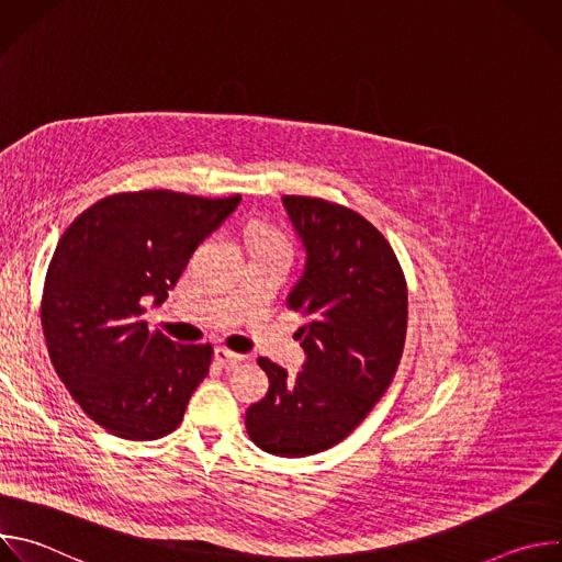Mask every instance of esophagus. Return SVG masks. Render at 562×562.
Masks as SVG:
<instances>
[{
	"mask_svg": "<svg viewBox=\"0 0 562 562\" xmlns=\"http://www.w3.org/2000/svg\"><path fill=\"white\" fill-rule=\"evenodd\" d=\"M215 360H217L222 367H233V364H237V362H243L245 356H239V353H235V351H231V349H226V347H220V349H215Z\"/></svg>",
	"mask_w": 562,
	"mask_h": 562,
	"instance_id": "esophagus-1",
	"label": "esophagus"
}]
</instances>
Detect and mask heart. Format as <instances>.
Masks as SVG:
<instances>
[{"label": "heart", "mask_w": 562, "mask_h": 562, "mask_svg": "<svg viewBox=\"0 0 562 562\" xmlns=\"http://www.w3.org/2000/svg\"><path fill=\"white\" fill-rule=\"evenodd\" d=\"M254 245H256L258 249L289 251V243H286V239H284L280 233H276V231H267V228H262V231H256V233H254Z\"/></svg>", "instance_id": "b5f03b06"}]
</instances>
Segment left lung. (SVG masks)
<instances>
[{"label": "left lung", "mask_w": 562, "mask_h": 562, "mask_svg": "<svg viewBox=\"0 0 562 562\" xmlns=\"http://www.w3.org/2000/svg\"><path fill=\"white\" fill-rule=\"evenodd\" d=\"M306 249L289 306L304 369L289 375L260 358L269 391L247 412V431L267 453L304 458L345 440L389 389L407 338V280L386 237L342 204L284 195Z\"/></svg>", "instance_id": "left-lung-1"}]
</instances>
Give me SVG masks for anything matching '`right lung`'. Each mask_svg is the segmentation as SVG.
Instances as JSON below:
<instances>
[{
	"label": "right lung",
	"mask_w": 562,
	"mask_h": 562,
	"mask_svg": "<svg viewBox=\"0 0 562 562\" xmlns=\"http://www.w3.org/2000/svg\"><path fill=\"white\" fill-rule=\"evenodd\" d=\"M239 204L169 189L113 193L59 237L42 293L50 362L82 412L109 434L157 440L178 429L213 347L178 345L142 319Z\"/></svg>",
	"instance_id": "obj_1"
}]
</instances>
